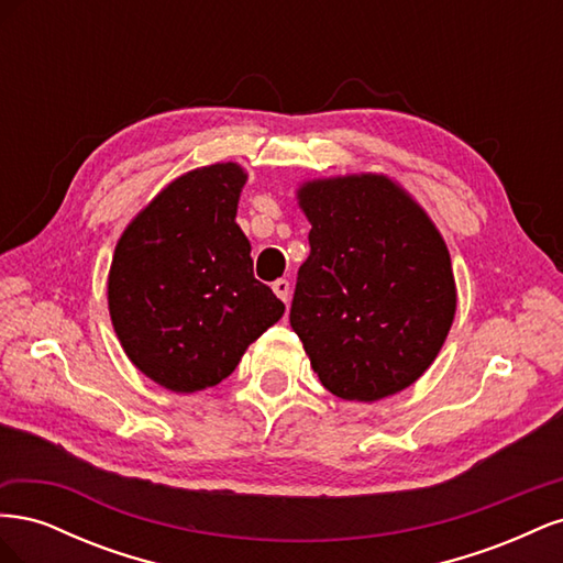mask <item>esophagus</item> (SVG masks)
Segmentation results:
<instances>
[{
  "mask_svg": "<svg viewBox=\"0 0 563 563\" xmlns=\"http://www.w3.org/2000/svg\"><path fill=\"white\" fill-rule=\"evenodd\" d=\"M272 291H275L284 302H288V296H291V284H288V279H277L272 284Z\"/></svg>",
  "mask_w": 563,
  "mask_h": 563,
  "instance_id": "esophagus-1",
  "label": "esophagus"
}]
</instances>
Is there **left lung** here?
<instances>
[{"instance_id":"1","label":"left lung","mask_w":563,"mask_h":563,"mask_svg":"<svg viewBox=\"0 0 563 563\" xmlns=\"http://www.w3.org/2000/svg\"><path fill=\"white\" fill-rule=\"evenodd\" d=\"M298 203L312 230L291 329L331 395L347 401L397 395L437 360L455 317L444 240L387 176L302 183Z\"/></svg>"}]
</instances>
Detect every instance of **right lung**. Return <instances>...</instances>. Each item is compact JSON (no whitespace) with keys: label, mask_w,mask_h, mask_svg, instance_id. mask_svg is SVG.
<instances>
[{"label":"right lung","mask_w":563,"mask_h":563,"mask_svg":"<svg viewBox=\"0 0 563 563\" xmlns=\"http://www.w3.org/2000/svg\"><path fill=\"white\" fill-rule=\"evenodd\" d=\"M246 174L211 164L176 178L117 242L108 305L133 366L190 395L225 380L246 347L284 314L253 277L251 244L234 223Z\"/></svg>","instance_id":"obj_1"}]
</instances>
